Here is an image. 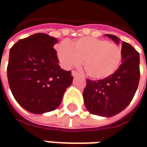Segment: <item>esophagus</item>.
I'll list each match as a JSON object with an SVG mask.
<instances>
[{
	"mask_svg": "<svg viewBox=\"0 0 147 147\" xmlns=\"http://www.w3.org/2000/svg\"><path fill=\"white\" fill-rule=\"evenodd\" d=\"M71 76L75 77V76H79V74H78L77 71H71Z\"/></svg>",
	"mask_w": 147,
	"mask_h": 147,
	"instance_id": "1",
	"label": "esophagus"
}]
</instances>
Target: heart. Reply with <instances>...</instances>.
Here are the masks:
<instances>
[{"mask_svg":"<svg viewBox=\"0 0 147 147\" xmlns=\"http://www.w3.org/2000/svg\"><path fill=\"white\" fill-rule=\"evenodd\" d=\"M57 55L66 68L78 67L83 61L86 75L105 79L114 73L122 60L121 48L113 42L95 38H81L72 43L67 41L57 47Z\"/></svg>","mask_w":147,"mask_h":147,"instance_id":"b5f03b06","label":"heart"}]
</instances>
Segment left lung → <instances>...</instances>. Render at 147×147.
Returning <instances> with one entry per match:
<instances>
[{"label": "left lung", "instance_id": "1", "mask_svg": "<svg viewBox=\"0 0 147 147\" xmlns=\"http://www.w3.org/2000/svg\"><path fill=\"white\" fill-rule=\"evenodd\" d=\"M116 43L117 36L106 34ZM122 64L109 77L98 80L87 79L83 91L88 111L102 117H112L122 112L131 103L140 80L139 53L129 43L122 42Z\"/></svg>", "mask_w": 147, "mask_h": 147}]
</instances>
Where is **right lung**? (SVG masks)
I'll list each match as a JSON object with an SVG mask.
<instances>
[{
  "mask_svg": "<svg viewBox=\"0 0 147 147\" xmlns=\"http://www.w3.org/2000/svg\"><path fill=\"white\" fill-rule=\"evenodd\" d=\"M57 39L43 33L20 39L10 50L7 77L18 104L33 113L53 111L60 105L73 77L65 71L53 46Z\"/></svg>",
  "mask_w": 147,
  "mask_h": 147,
  "instance_id": "add662e5",
  "label": "right lung"
}]
</instances>
